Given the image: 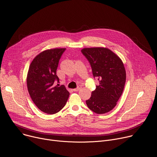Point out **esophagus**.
<instances>
[{
  "mask_svg": "<svg viewBox=\"0 0 157 157\" xmlns=\"http://www.w3.org/2000/svg\"><path fill=\"white\" fill-rule=\"evenodd\" d=\"M81 86H79V87H78L77 88L73 89V91H75V92H76V91H79V90L81 89Z\"/></svg>",
  "mask_w": 157,
  "mask_h": 157,
  "instance_id": "esophagus-1",
  "label": "esophagus"
}]
</instances>
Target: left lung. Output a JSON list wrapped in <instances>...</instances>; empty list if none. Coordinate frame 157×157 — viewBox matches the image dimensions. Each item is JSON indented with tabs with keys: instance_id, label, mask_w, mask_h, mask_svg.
<instances>
[{
	"instance_id": "obj_1",
	"label": "left lung",
	"mask_w": 157,
	"mask_h": 157,
	"mask_svg": "<svg viewBox=\"0 0 157 157\" xmlns=\"http://www.w3.org/2000/svg\"><path fill=\"white\" fill-rule=\"evenodd\" d=\"M82 54L90 63L94 78L99 82L86 101L88 107L97 114L112 110L122 94L126 82V71L119 57L105 48H84Z\"/></svg>"
}]
</instances>
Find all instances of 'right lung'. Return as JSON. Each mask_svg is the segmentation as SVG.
<instances>
[{"mask_svg": "<svg viewBox=\"0 0 157 157\" xmlns=\"http://www.w3.org/2000/svg\"><path fill=\"white\" fill-rule=\"evenodd\" d=\"M66 48H55L42 51L33 60L27 76V86L36 106L42 112L52 115L65 106L69 96L56 75L59 61Z\"/></svg>", "mask_w": 157, "mask_h": 157, "instance_id": "right-lung-1", "label": "right lung"}]
</instances>
